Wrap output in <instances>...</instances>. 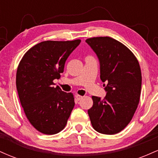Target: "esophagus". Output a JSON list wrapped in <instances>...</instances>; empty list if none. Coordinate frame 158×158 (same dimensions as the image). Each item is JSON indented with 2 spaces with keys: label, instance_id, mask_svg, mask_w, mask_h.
I'll list each match as a JSON object with an SVG mask.
<instances>
[{
  "label": "esophagus",
  "instance_id": "34e87169",
  "mask_svg": "<svg viewBox=\"0 0 158 158\" xmlns=\"http://www.w3.org/2000/svg\"><path fill=\"white\" fill-rule=\"evenodd\" d=\"M81 98H82V97L80 95H76V99H77V100H78V101L80 100Z\"/></svg>",
  "mask_w": 158,
  "mask_h": 158
}]
</instances>
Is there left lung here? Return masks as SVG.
Returning <instances> with one entry per match:
<instances>
[{
	"label": "left lung",
	"mask_w": 158,
	"mask_h": 158,
	"mask_svg": "<svg viewBox=\"0 0 158 158\" xmlns=\"http://www.w3.org/2000/svg\"><path fill=\"white\" fill-rule=\"evenodd\" d=\"M86 43L97 55L100 79L105 86L104 99L92 97L88 109L92 126L99 133L114 135L126 128L139 101L142 85L137 59L124 44L110 37H95Z\"/></svg>",
	"instance_id": "8db88e82"
}]
</instances>
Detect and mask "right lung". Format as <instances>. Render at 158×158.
<instances>
[{
    "instance_id": "add662e5",
    "label": "right lung",
    "mask_w": 158,
    "mask_h": 158,
    "mask_svg": "<svg viewBox=\"0 0 158 158\" xmlns=\"http://www.w3.org/2000/svg\"><path fill=\"white\" fill-rule=\"evenodd\" d=\"M81 40L45 41L27 51L20 61L16 87L27 119L45 135L59 133L66 126L74 105L71 93L54 87L69 56Z\"/></svg>"
}]
</instances>
